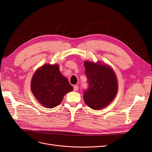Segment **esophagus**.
<instances>
[{
  "instance_id": "obj_1",
  "label": "esophagus",
  "mask_w": 152,
  "mask_h": 152,
  "mask_svg": "<svg viewBox=\"0 0 152 152\" xmlns=\"http://www.w3.org/2000/svg\"><path fill=\"white\" fill-rule=\"evenodd\" d=\"M78 89H79V86H73V90H74L75 91H78Z\"/></svg>"
}]
</instances>
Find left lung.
<instances>
[{
  "instance_id": "left-lung-1",
  "label": "left lung",
  "mask_w": 152,
  "mask_h": 152,
  "mask_svg": "<svg viewBox=\"0 0 152 152\" xmlns=\"http://www.w3.org/2000/svg\"><path fill=\"white\" fill-rule=\"evenodd\" d=\"M85 74L88 87L84 91L86 104L93 110L107 107L115 97L117 80L113 70L104 65L86 61Z\"/></svg>"
}]
</instances>
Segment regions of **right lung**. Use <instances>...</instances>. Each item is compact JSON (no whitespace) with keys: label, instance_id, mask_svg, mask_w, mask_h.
Segmentation results:
<instances>
[{"label":"right lung","instance_id":"right-lung-1","mask_svg":"<svg viewBox=\"0 0 152 152\" xmlns=\"http://www.w3.org/2000/svg\"><path fill=\"white\" fill-rule=\"evenodd\" d=\"M31 89L36 99L45 107H56L65 94L73 89L64 77L57 65H45L37 70L31 82Z\"/></svg>","mask_w":152,"mask_h":152}]
</instances>
